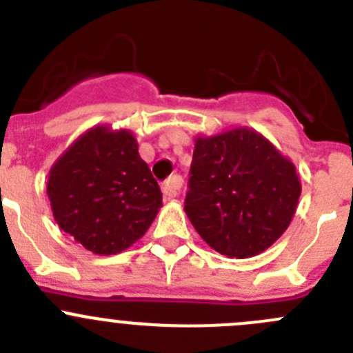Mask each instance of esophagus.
<instances>
[{
  "mask_svg": "<svg viewBox=\"0 0 353 353\" xmlns=\"http://www.w3.org/2000/svg\"><path fill=\"white\" fill-rule=\"evenodd\" d=\"M181 186H183V177H181L179 174H174V176H170L169 179L162 184L163 196H165L167 200H172V198L177 196Z\"/></svg>",
  "mask_w": 353,
  "mask_h": 353,
  "instance_id": "obj_1",
  "label": "esophagus"
}]
</instances>
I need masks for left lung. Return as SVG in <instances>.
Listing matches in <instances>:
<instances>
[{
	"label": "left lung",
	"mask_w": 353,
	"mask_h": 353,
	"mask_svg": "<svg viewBox=\"0 0 353 353\" xmlns=\"http://www.w3.org/2000/svg\"><path fill=\"white\" fill-rule=\"evenodd\" d=\"M190 174L184 212L201 239L229 259L274 245L302 193L295 163L246 125L198 134Z\"/></svg>",
	"instance_id": "8db88e82"
}]
</instances>
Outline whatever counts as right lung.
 Segmentation results:
<instances>
[{"mask_svg":"<svg viewBox=\"0 0 353 353\" xmlns=\"http://www.w3.org/2000/svg\"><path fill=\"white\" fill-rule=\"evenodd\" d=\"M46 193L61 231L97 255H115L145 236L162 193L129 129L94 125L48 172Z\"/></svg>","mask_w":353,"mask_h":353,"instance_id":"obj_1","label":"right lung"}]
</instances>
